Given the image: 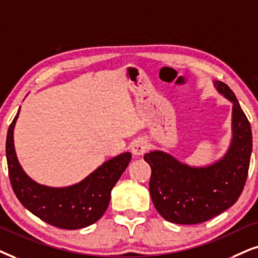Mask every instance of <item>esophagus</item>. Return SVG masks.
Segmentation results:
<instances>
[{"label":"esophagus","mask_w":258,"mask_h":258,"mask_svg":"<svg viewBox=\"0 0 258 258\" xmlns=\"http://www.w3.org/2000/svg\"><path fill=\"white\" fill-rule=\"evenodd\" d=\"M148 142L143 138H138L136 140H133V143L131 144V150L132 153L136 156H142L144 155L148 150Z\"/></svg>","instance_id":"obj_1"}]
</instances>
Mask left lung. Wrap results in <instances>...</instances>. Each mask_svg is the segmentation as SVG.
Instances as JSON below:
<instances>
[{
	"instance_id": "obj_1",
	"label": "left lung",
	"mask_w": 258,
	"mask_h": 258,
	"mask_svg": "<svg viewBox=\"0 0 258 258\" xmlns=\"http://www.w3.org/2000/svg\"><path fill=\"white\" fill-rule=\"evenodd\" d=\"M217 89L233 103V139L219 162L193 168L162 151L144 156L151 167L149 189L156 210L165 220L193 225L223 213L242 194L252 150L251 126L230 87L216 81Z\"/></svg>"
}]
</instances>
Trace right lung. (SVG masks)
I'll return each mask as SVG.
<instances>
[{"instance_id": "1", "label": "right lung", "mask_w": 258, "mask_h": 258, "mask_svg": "<svg viewBox=\"0 0 258 258\" xmlns=\"http://www.w3.org/2000/svg\"><path fill=\"white\" fill-rule=\"evenodd\" d=\"M19 112L9 126L6 142L9 180L16 198L34 216L58 229H83L96 223L108 207L110 191L131 161V153L109 159L82 182L70 187L38 184L25 174L15 155L13 131Z\"/></svg>"}]
</instances>
